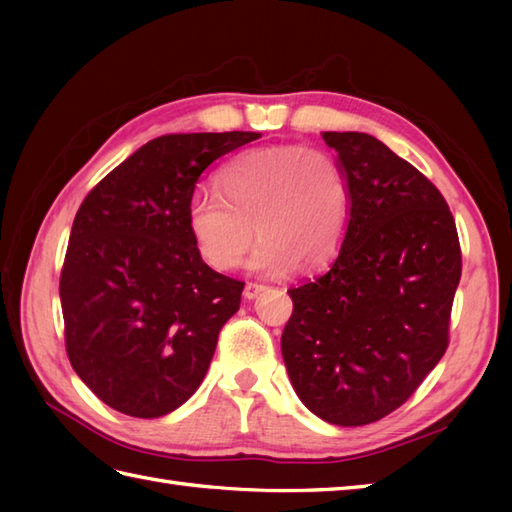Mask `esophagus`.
Listing matches in <instances>:
<instances>
[{"label": "esophagus", "instance_id": "obj_1", "mask_svg": "<svg viewBox=\"0 0 512 512\" xmlns=\"http://www.w3.org/2000/svg\"><path fill=\"white\" fill-rule=\"evenodd\" d=\"M264 290H266L264 284H257V281H248V284L244 286V297L250 301V299H255L257 295H262Z\"/></svg>", "mask_w": 512, "mask_h": 512}]
</instances>
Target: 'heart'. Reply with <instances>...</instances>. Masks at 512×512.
Wrapping results in <instances>:
<instances>
[{
	"label": "heart",
	"mask_w": 512,
	"mask_h": 512,
	"mask_svg": "<svg viewBox=\"0 0 512 512\" xmlns=\"http://www.w3.org/2000/svg\"><path fill=\"white\" fill-rule=\"evenodd\" d=\"M217 193H195L187 224L195 248L215 270L235 268L255 231L262 235L248 266L284 275L325 266L350 222V187L328 151L277 145L246 151L220 169Z\"/></svg>",
	"instance_id": "obj_1"
}]
</instances>
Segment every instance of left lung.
<instances>
[{
	"label": "left lung",
	"mask_w": 512,
	"mask_h": 512,
	"mask_svg": "<svg viewBox=\"0 0 512 512\" xmlns=\"http://www.w3.org/2000/svg\"><path fill=\"white\" fill-rule=\"evenodd\" d=\"M321 136L350 222L328 273L288 290L281 354L314 416L361 427L398 409L447 350L462 255L447 202L416 167L369 134Z\"/></svg>",
	"instance_id": "left-lung-1"
}]
</instances>
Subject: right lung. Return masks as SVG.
I'll use <instances>...</instances> for the list:
<instances>
[{
	"instance_id": "add662e5",
	"label": "right lung",
	"mask_w": 512,
	"mask_h": 512,
	"mask_svg": "<svg viewBox=\"0 0 512 512\" xmlns=\"http://www.w3.org/2000/svg\"><path fill=\"white\" fill-rule=\"evenodd\" d=\"M259 136L154 138L83 200L59 284L65 350L112 409L167 416L204 380L244 284L202 262L187 209L202 171Z\"/></svg>"
}]
</instances>
